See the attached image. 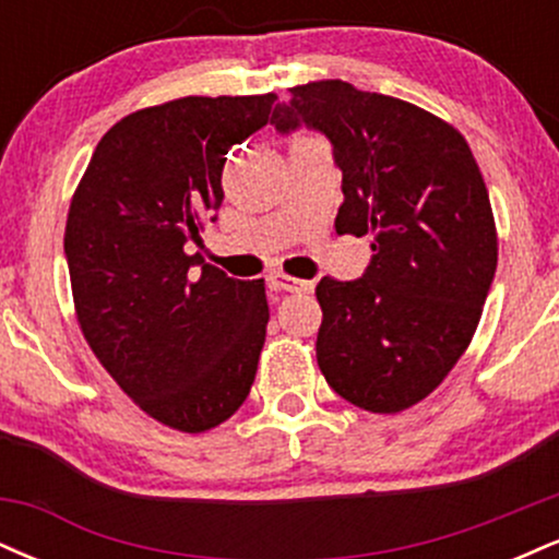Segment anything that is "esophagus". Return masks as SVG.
Returning <instances> with one entry per match:
<instances>
[{"label":"esophagus","instance_id":"obj_1","mask_svg":"<svg viewBox=\"0 0 559 559\" xmlns=\"http://www.w3.org/2000/svg\"><path fill=\"white\" fill-rule=\"evenodd\" d=\"M267 284H271L273 292H281V294H305V292H312V281H299V278H292V275H284V273H275L267 278Z\"/></svg>","mask_w":559,"mask_h":559}]
</instances>
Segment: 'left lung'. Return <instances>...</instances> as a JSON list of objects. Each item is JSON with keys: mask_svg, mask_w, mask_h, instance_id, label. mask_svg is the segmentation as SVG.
Here are the masks:
<instances>
[{"mask_svg": "<svg viewBox=\"0 0 559 559\" xmlns=\"http://www.w3.org/2000/svg\"><path fill=\"white\" fill-rule=\"evenodd\" d=\"M281 133L318 128L342 168L336 234L373 236L362 278L316 288L320 373L355 407L426 400L471 344L497 271V226L476 157L447 120L346 81L292 88Z\"/></svg>", "mask_w": 559, "mask_h": 559, "instance_id": "left-lung-1", "label": "left lung"}]
</instances>
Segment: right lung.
<instances>
[{
  "label": "right lung",
  "mask_w": 559,
  "mask_h": 559,
  "mask_svg": "<svg viewBox=\"0 0 559 559\" xmlns=\"http://www.w3.org/2000/svg\"><path fill=\"white\" fill-rule=\"evenodd\" d=\"M275 99L183 96L126 115L70 199L66 258L83 338L133 404L176 431L221 426L258 373L265 281L228 278L189 249L223 202L228 150L273 120Z\"/></svg>",
  "instance_id": "add662e5"
}]
</instances>
